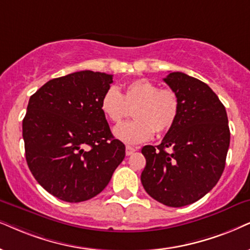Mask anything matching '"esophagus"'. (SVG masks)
Instances as JSON below:
<instances>
[{
  "mask_svg": "<svg viewBox=\"0 0 250 250\" xmlns=\"http://www.w3.org/2000/svg\"><path fill=\"white\" fill-rule=\"evenodd\" d=\"M136 151V148L135 147H132V146H125V154H127V156H131L132 153H134Z\"/></svg>",
  "mask_w": 250,
  "mask_h": 250,
  "instance_id": "34e87169",
  "label": "esophagus"
}]
</instances>
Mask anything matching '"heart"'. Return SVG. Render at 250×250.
<instances>
[{
  "instance_id": "obj_1",
  "label": "heart",
  "mask_w": 250,
  "mask_h": 250,
  "mask_svg": "<svg viewBox=\"0 0 250 250\" xmlns=\"http://www.w3.org/2000/svg\"><path fill=\"white\" fill-rule=\"evenodd\" d=\"M100 109L108 121L121 122L132 109L130 122L122 123L114 129L118 140L127 144L146 142L157 134L172 129L180 114V102L172 90H160L147 80H137L127 84L120 93L109 87L100 100Z\"/></svg>"
}]
</instances>
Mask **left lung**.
<instances>
[{
	"instance_id": "8db88e82",
	"label": "left lung",
	"mask_w": 250,
	"mask_h": 250,
	"mask_svg": "<svg viewBox=\"0 0 250 250\" xmlns=\"http://www.w3.org/2000/svg\"><path fill=\"white\" fill-rule=\"evenodd\" d=\"M164 82L179 98L180 114L162 143L142 148L146 165L141 181L154 200L180 208L198 201L219 181L230 134L225 106L207 84L179 71Z\"/></svg>"
}]
</instances>
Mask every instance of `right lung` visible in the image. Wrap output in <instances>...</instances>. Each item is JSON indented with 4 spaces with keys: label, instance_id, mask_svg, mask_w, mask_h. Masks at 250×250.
<instances>
[{
    "label": "right lung",
    "instance_id": "right-lung-1",
    "mask_svg": "<svg viewBox=\"0 0 250 250\" xmlns=\"http://www.w3.org/2000/svg\"><path fill=\"white\" fill-rule=\"evenodd\" d=\"M113 75L91 70L54 78L28 100L23 120L25 157L38 183L77 203L102 192L125 156L100 100Z\"/></svg>",
    "mask_w": 250,
    "mask_h": 250
}]
</instances>
